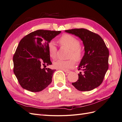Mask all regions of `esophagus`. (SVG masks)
Segmentation results:
<instances>
[{
  "label": "esophagus",
  "mask_w": 122,
  "mask_h": 122,
  "mask_svg": "<svg viewBox=\"0 0 122 122\" xmlns=\"http://www.w3.org/2000/svg\"><path fill=\"white\" fill-rule=\"evenodd\" d=\"M63 71H64L65 73H67V74L69 73L70 72V71H68V70H63Z\"/></svg>",
  "instance_id": "obj_1"
}]
</instances>
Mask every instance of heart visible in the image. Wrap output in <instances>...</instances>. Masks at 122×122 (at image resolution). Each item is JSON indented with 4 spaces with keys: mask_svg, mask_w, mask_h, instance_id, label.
<instances>
[{
    "mask_svg": "<svg viewBox=\"0 0 122 122\" xmlns=\"http://www.w3.org/2000/svg\"><path fill=\"white\" fill-rule=\"evenodd\" d=\"M59 42L60 44L71 50L70 58H73L76 61H79L81 57V51L80 48V44L78 40L73 36L68 34H64L62 36ZM48 54L50 58L55 59L57 56V48L54 42H51L47 47ZM75 64L73 60L64 61L58 60L54 62L53 66L55 68L60 70H67L72 68Z\"/></svg>",
    "mask_w": 122,
    "mask_h": 122,
    "instance_id": "heart-1",
    "label": "heart"
}]
</instances>
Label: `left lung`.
Returning <instances> with one entry per match:
<instances>
[{"instance_id": "obj_1", "label": "left lung", "mask_w": 122, "mask_h": 122, "mask_svg": "<svg viewBox=\"0 0 122 122\" xmlns=\"http://www.w3.org/2000/svg\"><path fill=\"white\" fill-rule=\"evenodd\" d=\"M82 41L85 54L79 65L83 73L78 74V80L72 83L79 91H89L101 85L108 69L109 52L102 37L84 28L65 30Z\"/></svg>"}]
</instances>
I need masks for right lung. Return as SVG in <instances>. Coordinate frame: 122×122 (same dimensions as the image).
Listing matches in <instances>:
<instances>
[{
    "instance_id": "add662e5",
    "label": "right lung",
    "mask_w": 122,
    "mask_h": 122,
    "mask_svg": "<svg viewBox=\"0 0 122 122\" xmlns=\"http://www.w3.org/2000/svg\"><path fill=\"white\" fill-rule=\"evenodd\" d=\"M61 32V31L37 30L20 40L13 56V71L23 89L37 92L51 82L56 70L43 66L52 64L48 45Z\"/></svg>"
}]
</instances>
